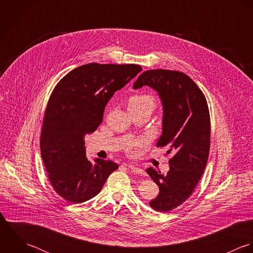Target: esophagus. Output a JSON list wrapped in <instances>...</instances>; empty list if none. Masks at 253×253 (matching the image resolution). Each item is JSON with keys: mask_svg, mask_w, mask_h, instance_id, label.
<instances>
[{"mask_svg": "<svg viewBox=\"0 0 253 253\" xmlns=\"http://www.w3.org/2000/svg\"><path fill=\"white\" fill-rule=\"evenodd\" d=\"M125 165L127 166V164H125ZM128 168H129L132 172H134V173H136V174H140V175H144V174H145L144 170H142V169H140V168H138V167H135V166H133V165H128Z\"/></svg>", "mask_w": 253, "mask_h": 253, "instance_id": "esophagus-1", "label": "esophagus"}]
</instances>
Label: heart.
I'll return each mask as SVG.
<instances>
[{
    "label": "heart",
    "mask_w": 253,
    "mask_h": 253,
    "mask_svg": "<svg viewBox=\"0 0 253 253\" xmlns=\"http://www.w3.org/2000/svg\"><path fill=\"white\" fill-rule=\"evenodd\" d=\"M127 106L129 111H135V110H141L145 108H151L153 110L155 106V99L154 97L148 94V93H139L132 95L128 101H127ZM143 145V141H137L133 143L129 148L128 152L133 153L136 152L141 146Z\"/></svg>",
    "instance_id": "heart-1"
}]
</instances>
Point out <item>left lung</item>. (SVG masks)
I'll return each mask as SVG.
<instances>
[{
  "label": "left lung",
  "instance_id": "8db88e82",
  "mask_svg": "<svg viewBox=\"0 0 253 253\" xmlns=\"http://www.w3.org/2000/svg\"><path fill=\"white\" fill-rule=\"evenodd\" d=\"M150 86L163 105L162 135L156 147H169L170 170L166 175L148 168L147 173L159 188L150 202L159 212H169L186 202L204 172L210 149V115L199 86L185 73L152 69L143 72L134 89Z\"/></svg>",
  "mask_w": 253,
  "mask_h": 253
}]
</instances>
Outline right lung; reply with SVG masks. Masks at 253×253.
Wrapping results in <instances>:
<instances>
[{
    "label": "right lung",
    "mask_w": 253,
    "mask_h": 253,
    "mask_svg": "<svg viewBox=\"0 0 253 253\" xmlns=\"http://www.w3.org/2000/svg\"><path fill=\"white\" fill-rule=\"evenodd\" d=\"M141 70L138 64L89 63L70 71L52 90L40 148L50 184L66 202L81 203L94 198L119 167L111 160L89 161L84 137L97 130L113 94Z\"/></svg>",
    "instance_id": "right-lung-1"
}]
</instances>
